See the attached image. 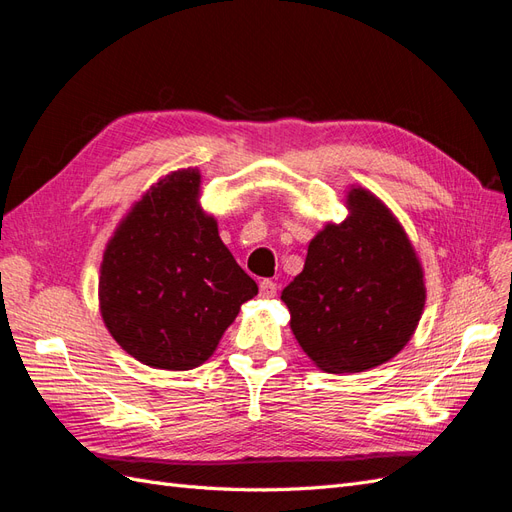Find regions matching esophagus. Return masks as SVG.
Segmentation results:
<instances>
[{
    "mask_svg": "<svg viewBox=\"0 0 512 512\" xmlns=\"http://www.w3.org/2000/svg\"><path fill=\"white\" fill-rule=\"evenodd\" d=\"M258 288H260V297L262 299H273L275 294H277V284L271 282V280H262L258 284Z\"/></svg>",
    "mask_w": 512,
    "mask_h": 512,
    "instance_id": "obj_1",
    "label": "esophagus"
}]
</instances>
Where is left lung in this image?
I'll return each mask as SVG.
<instances>
[{"mask_svg":"<svg viewBox=\"0 0 512 512\" xmlns=\"http://www.w3.org/2000/svg\"><path fill=\"white\" fill-rule=\"evenodd\" d=\"M348 205V220L318 232L303 271L282 290L294 337L329 374L393 359L425 305L423 269L391 211L361 188Z\"/></svg>","mask_w":512,"mask_h":512,"instance_id":"8db88e82","label":"left lung"}]
</instances>
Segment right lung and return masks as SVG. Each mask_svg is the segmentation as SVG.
<instances>
[{
  "instance_id": "obj_1",
  "label": "right lung",
  "mask_w": 512,
  "mask_h": 512,
  "mask_svg": "<svg viewBox=\"0 0 512 512\" xmlns=\"http://www.w3.org/2000/svg\"><path fill=\"white\" fill-rule=\"evenodd\" d=\"M198 170H177L138 200L106 245L100 309L115 342L149 367L205 363L258 294L198 207Z\"/></svg>"
}]
</instances>
